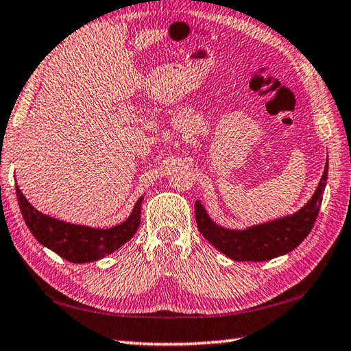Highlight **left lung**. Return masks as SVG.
Instances as JSON below:
<instances>
[{
  "label": "left lung",
  "mask_w": 351,
  "mask_h": 351,
  "mask_svg": "<svg viewBox=\"0 0 351 351\" xmlns=\"http://www.w3.org/2000/svg\"><path fill=\"white\" fill-rule=\"evenodd\" d=\"M327 174L328 165L324 168V174L315 194L298 213L243 230L218 226L210 220L203 204L197 200V228L214 247L234 261H267L286 255L298 247L312 230L322 203Z\"/></svg>",
  "instance_id": "8db88e82"
}]
</instances>
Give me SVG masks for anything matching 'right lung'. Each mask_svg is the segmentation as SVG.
Instances as JSON below:
<instances>
[{"instance_id": "obj_1", "label": "right lung", "mask_w": 351, "mask_h": 351, "mask_svg": "<svg viewBox=\"0 0 351 351\" xmlns=\"http://www.w3.org/2000/svg\"><path fill=\"white\" fill-rule=\"evenodd\" d=\"M16 197L24 221L33 237L53 252L70 263H91L113 254L137 232L141 224V197L131 215L123 223L108 229L71 224L39 213L16 186Z\"/></svg>"}]
</instances>
